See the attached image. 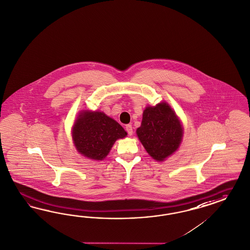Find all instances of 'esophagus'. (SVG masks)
Masks as SVG:
<instances>
[{"instance_id": "esophagus-1", "label": "esophagus", "mask_w": 250, "mask_h": 250, "mask_svg": "<svg viewBox=\"0 0 250 250\" xmlns=\"http://www.w3.org/2000/svg\"><path fill=\"white\" fill-rule=\"evenodd\" d=\"M125 130H126V132H127V134H128L129 136H132V135H133V127H132L131 125H125Z\"/></svg>"}]
</instances>
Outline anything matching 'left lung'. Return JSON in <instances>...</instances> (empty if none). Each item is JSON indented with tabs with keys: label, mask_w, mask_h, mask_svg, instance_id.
I'll return each instance as SVG.
<instances>
[{
	"label": "left lung",
	"mask_w": 250,
	"mask_h": 250,
	"mask_svg": "<svg viewBox=\"0 0 250 250\" xmlns=\"http://www.w3.org/2000/svg\"><path fill=\"white\" fill-rule=\"evenodd\" d=\"M136 134L152 158L163 161L178 149L182 126L172 109L166 103H161L146 108Z\"/></svg>",
	"instance_id": "1"
}]
</instances>
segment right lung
<instances>
[{
	"instance_id": "obj_1",
	"label": "right lung",
	"mask_w": 250,
	"mask_h": 250,
	"mask_svg": "<svg viewBox=\"0 0 250 250\" xmlns=\"http://www.w3.org/2000/svg\"><path fill=\"white\" fill-rule=\"evenodd\" d=\"M126 132L114 119L103 112H83L76 120L72 137L77 150L91 159L102 160L114 142Z\"/></svg>"
}]
</instances>
